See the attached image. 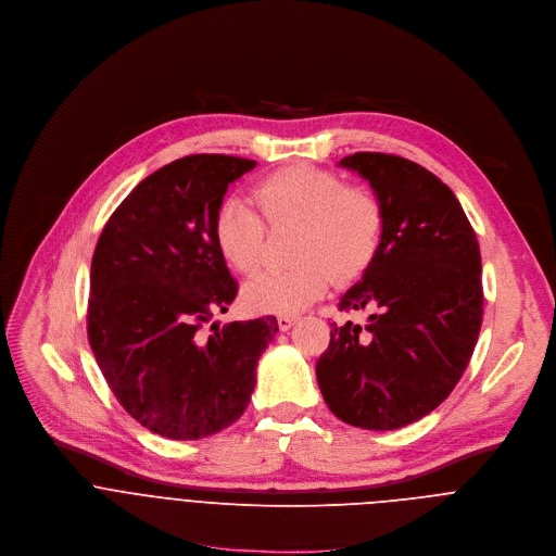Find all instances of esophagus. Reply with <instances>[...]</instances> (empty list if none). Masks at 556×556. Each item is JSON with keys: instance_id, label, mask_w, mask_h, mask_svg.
<instances>
[{"instance_id": "34e87169", "label": "esophagus", "mask_w": 556, "mask_h": 556, "mask_svg": "<svg viewBox=\"0 0 556 556\" xmlns=\"http://www.w3.org/2000/svg\"><path fill=\"white\" fill-rule=\"evenodd\" d=\"M295 321H298V315H280L278 317V328L280 330H289Z\"/></svg>"}]
</instances>
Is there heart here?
<instances>
[{"mask_svg": "<svg viewBox=\"0 0 556 556\" xmlns=\"http://www.w3.org/2000/svg\"><path fill=\"white\" fill-rule=\"evenodd\" d=\"M262 218L245 199H226L214 214V243L237 271L254 274L263 265L267 226H298L289 269L252 278L243 302L254 313H298L317 302L340 276H362L379 254L386 216L379 199L332 170L295 164L254 186Z\"/></svg>", "mask_w": 556, "mask_h": 556, "instance_id": "1", "label": "heart"}]
</instances>
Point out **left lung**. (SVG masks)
I'll return each instance as SVG.
<instances>
[{
	"label": "left lung",
	"instance_id": "left-lung-1",
	"mask_svg": "<svg viewBox=\"0 0 556 556\" xmlns=\"http://www.w3.org/2000/svg\"><path fill=\"white\" fill-rule=\"evenodd\" d=\"M370 181L386 216L383 241L340 311L372 308L370 324L332 321L315 375L340 420L388 431L445 401L482 326V258L447 184L416 162L355 153L340 162Z\"/></svg>",
	"mask_w": 556,
	"mask_h": 556
}]
</instances>
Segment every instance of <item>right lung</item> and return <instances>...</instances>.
I'll return each instance as SVG.
<instances>
[{
	"mask_svg": "<svg viewBox=\"0 0 556 556\" xmlns=\"http://www.w3.org/2000/svg\"><path fill=\"white\" fill-rule=\"evenodd\" d=\"M254 160L199 153L147 179L104 224L91 258L87 338L118 403L147 429L197 440L245 412L274 315L201 328L239 285L214 243V214Z\"/></svg>",
	"mask_w": 556,
	"mask_h": 556,
	"instance_id": "right-lung-1",
	"label": "right lung"
}]
</instances>
